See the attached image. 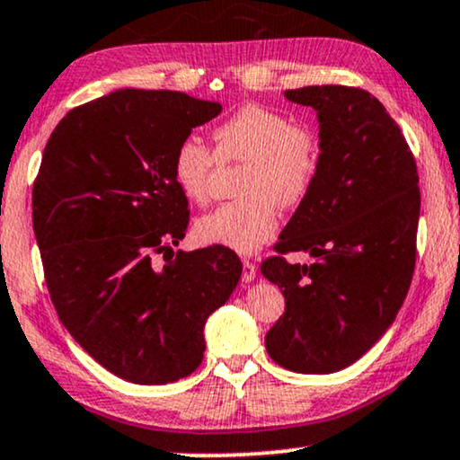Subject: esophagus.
Segmentation results:
<instances>
[{
	"mask_svg": "<svg viewBox=\"0 0 460 460\" xmlns=\"http://www.w3.org/2000/svg\"><path fill=\"white\" fill-rule=\"evenodd\" d=\"M257 278V267H254L252 261H243L242 263V282H252Z\"/></svg>",
	"mask_w": 460,
	"mask_h": 460,
	"instance_id": "esophagus-1",
	"label": "esophagus"
}]
</instances>
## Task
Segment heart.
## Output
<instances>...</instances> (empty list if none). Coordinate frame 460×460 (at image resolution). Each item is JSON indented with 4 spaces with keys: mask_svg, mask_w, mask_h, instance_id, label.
Wrapping results in <instances>:
<instances>
[{
    "mask_svg": "<svg viewBox=\"0 0 460 460\" xmlns=\"http://www.w3.org/2000/svg\"><path fill=\"white\" fill-rule=\"evenodd\" d=\"M217 155L197 137L176 146L172 172L187 199L206 203L214 163L246 161L242 199L223 203L195 223L197 240L250 254L278 229V203L293 208L310 193L321 150L312 131L263 106H243L214 129Z\"/></svg>",
    "mask_w": 460,
    "mask_h": 460,
    "instance_id": "1",
    "label": "heart"
}]
</instances>
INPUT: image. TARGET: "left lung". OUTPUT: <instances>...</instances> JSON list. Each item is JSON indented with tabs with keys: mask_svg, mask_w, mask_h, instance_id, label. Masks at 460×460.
Returning <instances> with one entry per match:
<instances>
[{
	"mask_svg": "<svg viewBox=\"0 0 460 460\" xmlns=\"http://www.w3.org/2000/svg\"><path fill=\"white\" fill-rule=\"evenodd\" d=\"M318 119V172L261 273L287 299L265 335L270 357L297 374H333L374 348L410 290L420 217L416 161L399 125L367 91H284Z\"/></svg>",
	"mask_w": 460,
	"mask_h": 460,
	"instance_id": "1",
	"label": "left lung"
}]
</instances>
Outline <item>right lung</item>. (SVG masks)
<instances>
[{
  "label": "right lung",
  "instance_id": "add662e5",
  "mask_svg": "<svg viewBox=\"0 0 460 460\" xmlns=\"http://www.w3.org/2000/svg\"><path fill=\"white\" fill-rule=\"evenodd\" d=\"M220 112L180 91L116 89L69 110L44 148L33 231L50 299L80 348L133 385L193 374L208 318L240 282L234 250L172 248L189 223L173 153Z\"/></svg>",
  "mask_w": 460,
  "mask_h": 460
}]
</instances>
